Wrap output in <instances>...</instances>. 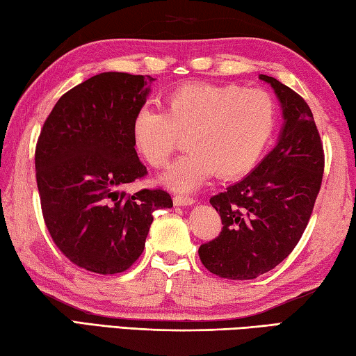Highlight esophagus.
<instances>
[{"mask_svg":"<svg viewBox=\"0 0 356 356\" xmlns=\"http://www.w3.org/2000/svg\"><path fill=\"white\" fill-rule=\"evenodd\" d=\"M173 203L177 204V207H191V204L195 203V198H192L189 195H175Z\"/></svg>","mask_w":356,"mask_h":356,"instance_id":"esophagus-1","label":"esophagus"}]
</instances>
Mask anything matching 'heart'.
Instances as JSON below:
<instances>
[{
  "label": "heart",
  "instance_id": "b5f03b06",
  "mask_svg": "<svg viewBox=\"0 0 356 356\" xmlns=\"http://www.w3.org/2000/svg\"><path fill=\"white\" fill-rule=\"evenodd\" d=\"M164 111L140 108L131 123L134 147L152 167H164L188 133L183 154L162 175L173 191H194L211 175L241 177L263 153L275 122V103L263 89L188 83L164 97Z\"/></svg>",
  "mask_w": 356,
  "mask_h": 356
}]
</instances>
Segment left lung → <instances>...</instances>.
Listing matches in <instances>:
<instances>
[{"mask_svg":"<svg viewBox=\"0 0 356 356\" xmlns=\"http://www.w3.org/2000/svg\"><path fill=\"white\" fill-rule=\"evenodd\" d=\"M259 79L282 104L278 142L245 178L211 197L223 228L198 248L203 266L228 280H253L289 257L309 222L325 164L307 102L275 78Z\"/></svg>","mask_w":356,"mask_h":356,"instance_id":"left-lung-1","label":"left lung"}]
</instances>
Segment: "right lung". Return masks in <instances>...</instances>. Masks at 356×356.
Here are the masks:
<instances>
[{"instance_id": "obj_1", "label": "right lung", "mask_w": 356, "mask_h": 356, "mask_svg": "<svg viewBox=\"0 0 356 356\" xmlns=\"http://www.w3.org/2000/svg\"><path fill=\"white\" fill-rule=\"evenodd\" d=\"M153 81L118 72L86 79L59 98L37 140L45 225L59 250L86 270L129 269L143 252L154 211L173 207L162 189L123 191L147 175L131 123Z\"/></svg>"}]
</instances>
